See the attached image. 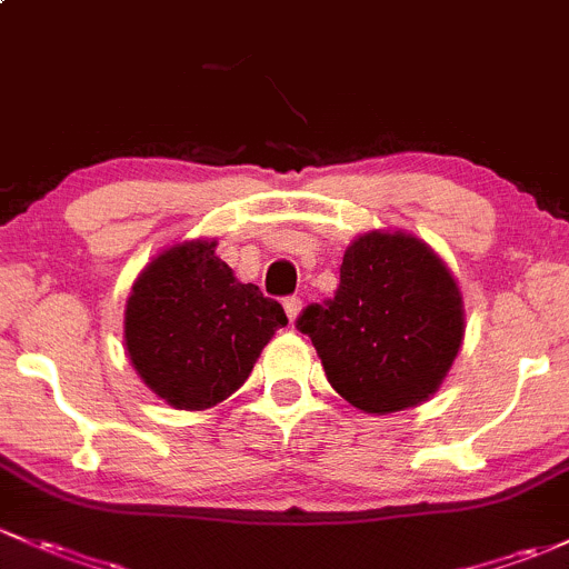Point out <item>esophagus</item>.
Here are the masks:
<instances>
[{
    "instance_id": "obj_1",
    "label": "esophagus",
    "mask_w": 569,
    "mask_h": 569,
    "mask_svg": "<svg viewBox=\"0 0 569 569\" xmlns=\"http://www.w3.org/2000/svg\"><path fill=\"white\" fill-rule=\"evenodd\" d=\"M283 308H286V316H289V321H295L302 310V300L300 297H286Z\"/></svg>"
}]
</instances>
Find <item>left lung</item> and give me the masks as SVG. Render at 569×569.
I'll return each mask as SVG.
<instances>
[{"mask_svg": "<svg viewBox=\"0 0 569 569\" xmlns=\"http://www.w3.org/2000/svg\"><path fill=\"white\" fill-rule=\"evenodd\" d=\"M340 398L368 415L420 406L463 343V297L445 261L403 231H368L346 248L332 300L297 319Z\"/></svg>", "mask_w": 569, "mask_h": 569, "instance_id": "1", "label": "left lung"}]
</instances>
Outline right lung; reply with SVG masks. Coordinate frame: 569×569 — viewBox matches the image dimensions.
<instances>
[{
  "label": "right lung",
  "instance_id": "obj_1",
  "mask_svg": "<svg viewBox=\"0 0 569 569\" xmlns=\"http://www.w3.org/2000/svg\"><path fill=\"white\" fill-rule=\"evenodd\" d=\"M214 244L190 239L154 256L124 308V349L136 373L184 411L237 392L274 330L289 325L280 302L239 283Z\"/></svg>",
  "mask_w": 569,
  "mask_h": 569
}]
</instances>
